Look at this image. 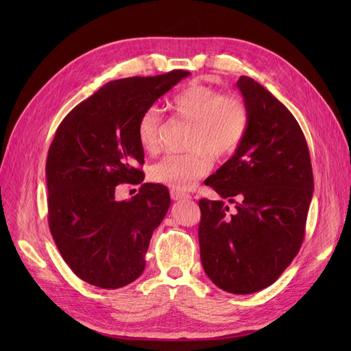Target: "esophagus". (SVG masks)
Here are the masks:
<instances>
[{
    "label": "esophagus",
    "instance_id": "esophagus-1",
    "mask_svg": "<svg viewBox=\"0 0 351 351\" xmlns=\"http://www.w3.org/2000/svg\"><path fill=\"white\" fill-rule=\"evenodd\" d=\"M169 195H171V199H173V200H186V199L192 197L189 193L182 192V190H174V189L171 190V192H169Z\"/></svg>",
    "mask_w": 351,
    "mask_h": 351
}]
</instances>
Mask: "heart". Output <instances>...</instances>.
Wrapping results in <instances>:
<instances>
[{"label":"heart","instance_id":"1","mask_svg":"<svg viewBox=\"0 0 351 351\" xmlns=\"http://www.w3.org/2000/svg\"><path fill=\"white\" fill-rule=\"evenodd\" d=\"M169 108L178 119L192 124L187 141L190 152L165 155L151 167L149 177L174 190H187L210 169V154L222 159L237 151L249 127V110L237 95H221L205 84H192L176 93ZM159 129L158 110H145L137 121V141L143 151H158Z\"/></svg>","mask_w":351,"mask_h":351}]
</instances>
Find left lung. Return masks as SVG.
Here are the masks:
<instances>
[{
  "label": "left lung",
  "mask_w": 351,
  "mask_h": 351,
  "mask_svg": "<svg viewBox=\"0 0 351 351\" xmlns=\"http://www.w3.org/2000/svg\"><path fill=\"white\" fill-rule=\"evenodd\" d=\"M249 127L236 154L205 182L236 204L200 199V261L209 280L252 294L280 278L299 253L313 195L309 147L293 114L250 77L237 82Z\"/></svg>",
  "instance_id": "8db88e82"
}]
</instances>
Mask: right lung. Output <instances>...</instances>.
I'll list each match as a JSON object with an SVG mask.
<instances>
[{
	"mask_svg": "<svg viewBox=\"0 0 351 351\" xmlns=\"http://www.w3.org/2000/svg\"><path fill=\"white\" fill-rule=\"evenodd\" d=\"M189 74L173 70L110 82L58 125L45 167L48 224L62 259L80 280L111 290L142 275L152 232L171 199L162 184L145 183L121 202L115 189L143 182L137 121Z\"/></svg>",
	"mask_w": 351,
	"mask_h": 351,
	"instance_id": "1",
	"label": "right lung"
}]
</instances>
